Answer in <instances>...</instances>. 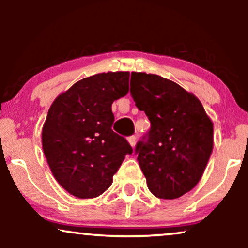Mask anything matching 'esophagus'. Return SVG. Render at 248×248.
Here are the masks:
<instances>
[{
    "mask_svg": "<svg viewBox=\"0 0 248 248\" xmlns=\"http://www.w3.org/2000/svg\"><path fill=\"white\" fill-rule=\"evenodd\" d=\"M128 142H129V144H130V146H132V147L135 146V143H136V136H135V135L129 136V138H128Z\"/></svg>",
    "mask_w": 248,
    "mask_h": 248,
    "instance_id": "1",
    "label": "esophagus"
}]
</instances>
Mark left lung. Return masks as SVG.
<instances>
[{"mask_svg":"<svg viewBox=\"0 0 248 248\" xmlns=\"http://www.w3.org/2000/svg\"><path fill=\"white\" fill-rule=\"evenodd\" d=\"M130 93L152 124L147 141L135 149L148 189L157 198L181 197L203 176L213 122L197 96L161 76L132 72Z\"/></svg>","mask_w":248,"mask_h":248,"instance_id":"left-lung-1","label":"left lung"}]
</instances>
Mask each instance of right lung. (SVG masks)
<instances>
[{
  "mask_svg": "<svg viewBox=\"0 0 248 248\" xmlns=\"http://www.w3.org/2000/svg\"><path fill=\"white\" fill-rule=\"evenodd\" d=\"M129 91V72L98 73L55 99L42 129V146L56 181L78 198H94L112 186L127 154L113 132L112 104Z\"/></svg>",
  "mask_w": 248,
  "mask_h": 248,
  "instance_id": "right-lung-1",
  "label": "right lung"
}]
</instances>
